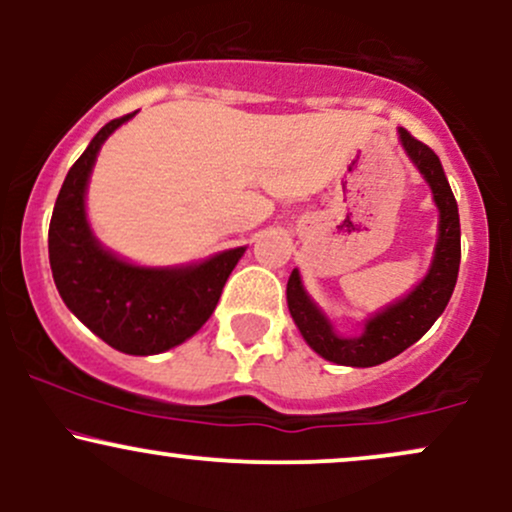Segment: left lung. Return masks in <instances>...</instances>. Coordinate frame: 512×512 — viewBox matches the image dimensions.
<instances>
[{
    "label": "left lung",
    "instance_id": "left-lung-1",
    "mask_svg": "<svg viewBox=\"0 0 512 512\" xmlns=\"http://www.w3.org/2000/svg\"><path fill=\"white\" fill-rule=\"evenodd\" d=\"M399 142L419 173L424 175L433 192L440 221L438 243L433 252L431 269L419 281L414 291L392 305L368 317L358 337H339L327 315L313 303L305 291L301 272L293 269L286 284V301L296 327L315 354L337 366L370 368L390 361L411 344L419 342L431 330L433 322L443 315L460 272V214H457L455 195L445 178L440 158L419 139H414L404 127H399Z\"/></svg>",
    "mask_w": 512,
    "mask_h": 512
}]
</instances>
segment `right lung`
Here are the masks:
<instances>
[{
	"mask_svg": "<svg viewBox=\"0 0 512 512\" xmlns=\"http://www.w3.org/2000/svg\"><path fill=\"white\" fill-rule=\"evenodd\" d=\"M129 117L134 113L110 120L69 168L48 250L57 291L88 330L122 354L151 356L182 344L209 320L245 248L185 267H139L98 243L86 219L88 178L105 139Z\"/></svg>",
	"mask_w": 512,
	"mask_h": 512,
	"instance_id": "right-lung-1",
	"label": "right lung"
}]
</instances>
